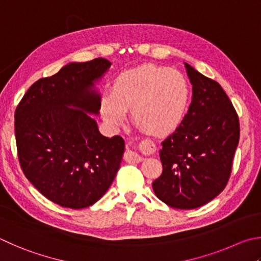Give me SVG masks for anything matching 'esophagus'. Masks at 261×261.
Listing matches in <instances>:
<instances>
[{
  "instance_id": "obj_1",
  "label": "esophagus",
  "mask_w": 261,
  "mask_h": 261,
  "mask_svg": "<svg viewBox=\"0 0 261 261\" xmlns=\"http://www.w3.org/2000/svg\"><path fill=\"white\" fill-rule=\"evenodd\" d=\"M130 146L131 145L129 143V146H127V149H126L125 154H124V159H125L126 162H129V163H139V162H141V161L144 160L143 156H140L138 153H136V151L132 150L130 148Z\"/></svg>"
}]
</instances>
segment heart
I'll return each instance as SVG.
<instances>
[{"label": "heart", "mask_w": 261, "mask_h": 261, "mask_svg": "<svg viewBox=\"0 0 261 261\" xmlns=\"http://www.w3.org/2000/svg\"><path fill=\"white\" fill-rule=\"evenodd\" d=\"M188 103V84L181 74L143 65L117 75L111 94L101 98L100 112L107 124L117 127L130 111L135 124L154 136H167L182 122Z\"/></svg>", "instance_id": "heart-1"}]
</instances>
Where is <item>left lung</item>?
I'll use <instances>...</instances> for the list:
<instances>
[{"instance_id":"8db88e82","label":"left lung","mask_w":261,"mask_h":261,"mask_svg":"<svg viewBox=\"0 0 261 261\" xmlns=\"http://www.w3.org/2000/svg\"><path fill=\"white\" fill-rule=\"evenodd\" d=\"M193 85L192 103L182 122L162 143L161 176L153 191L174 209L206 204L224 191L240 140V122L220 84L185 63Z\"/></svg>"}]
</instances>
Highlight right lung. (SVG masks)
Here are the masks:
<instances>
[{"label": "right lung", "mask_w": 261, "mask_h": 261, "mask_svg": "<svg viewBox=\"0 0 261 261\" xmlns=\"http://www.w3.org/2000/svg\"><path fill=\"white\" fill-rule=\"evenodd\" d=\"M112 63H70L27 90L16 108L15 134L22 172L37 191L64 207L100 200L120 169L124 140L102 136L89 114H99L94 82Z\"/></svg>", "instance_id": "1"}]
</instances>
